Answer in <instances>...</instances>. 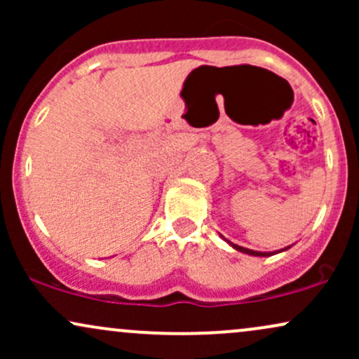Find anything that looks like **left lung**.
<instances>
[{
	"instance_id": "left-lung-1",
	"label": "left lung",
	"mask_w": 359,
	"mask_h": 359,
	"mask_svg": "<svg viewBox=\"0 0 359 359\" xmlns=\"http://www.w3.org/2000/svg\"><path fill=\"white\" fill-rule=\"evenodd\" d=\"M229 245H231L234 250L241 251V253H246V255H253V257H271V255L280 253V251H283V250H288V248H290V246H288V248H283V250H280V251H271V253H262V251H253V250H248V248H243V246L234 245V243H229Z\"/></svg>"
}]
</instances>
